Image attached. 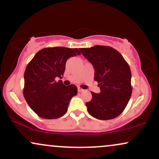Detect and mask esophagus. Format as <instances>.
<instances>
[{"label": "esophagus", "mask_w": 159, "mask_h": 159, "mask_svg": "<svg viewBox=\"0 0 159 159\" xmlns=\"http://www.w3.org/2000/svg\"><path fill=\"white\" fill-rule=\"evenodd\" d=\"M84 90L83 89H81V87H78V92H82V91H83Z\"/></svg>", "instance_id": "1"}]
</instances>
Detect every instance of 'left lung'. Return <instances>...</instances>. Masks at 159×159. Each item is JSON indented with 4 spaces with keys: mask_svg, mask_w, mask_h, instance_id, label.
Wrapping results in <instances>:
<instances>
[{
    "mask_svg": "<svg viewBox=\"0 0 159 159\" xmlns=\"http://www.w3.org/2000/svg\"><path fill=\"white\" fill-rule=\"evenodd\" d=\"M79 49L93 66L94 80L101 90L99 93L91 92L92 99L86 103L87 111L98 120L114 119L124 111L132 95L129 66L111 47L95 45Z\"/></svg>",
    "mask_w": 159,
    "mask_h": 159,
    "instance_id": "8db88e82",
    "label": "left lung"
}]
</instances>
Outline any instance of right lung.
<instances>
[{
    "instance_id": "1",
    "label": "right lung",
    "mask_w": 159,
    "mask_h": 159,
    "mask_svg": "<svg viewBox=\"0 0 159 159\" xmlns=\"http://www.w3.org/2000/svg\"><path fill=\"white\" fill-rule=\"evenodd\" d=\"M78 48H45L39 51L25 69L24 97L30 108L44 119H57L68 110L71 98L78 93L77 87H66L62 78L69 57L80 55Z\"/></svg>"
}]
</instances>
